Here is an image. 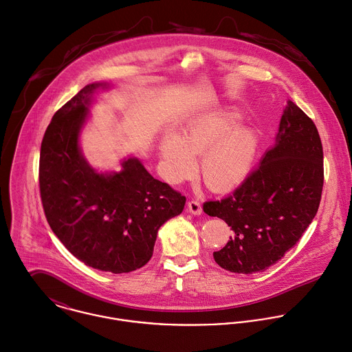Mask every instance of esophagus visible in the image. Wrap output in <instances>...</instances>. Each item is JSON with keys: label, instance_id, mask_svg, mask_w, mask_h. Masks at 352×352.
Segmentation results:
<instances>
[{"label": "esophagus", "instance_id": "esophagus-1", "mask_svg": "<svg viewBox=\"0 0 352 352\" xmlns=\"http://www.w3.org/2000/svg\"><path fill=\"white\" fill-rule=\"evenodd\" d=\"M187 210H188L191 214L199 216V214L202 213V206H201V204H199L198 201L191 199V201H188V204H187Z\"/></svg>", "mask_w": 352, "mask_h": 352}]
</instances>
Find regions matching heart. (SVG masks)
Wrapping results in <instances>:
<instances>
[{"instance_id":"1","label":"heart","mask_w":352,"mask_h":352,"mask_svg":"<svg viewBox=\"0 0 352 352\" xmlns=\"http://www.w3.org/2000/svg\"><path fill=\"white\" fill-rule=\"evenodd\" d=\"M234 113H216L186 124L179 135L161 142L162 169L166 179L179 183L195 173L194 155L201 154V175L213 191H228L248 175L258 147L255 132L236 125Z\"/></svg>"}]
</instances>
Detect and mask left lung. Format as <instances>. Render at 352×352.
<instances>
[{
    "instance_id": "left-lung-1",
    "label": "left lung",
    "mask_w": 352,
    "mask_h": 352,
    "mask_svg": "<svg viewBox=\"0 0 352 352\" xmlns=\"http://www.w3.org/2000/svg\"><path fill=\"white\" fill-rule=\"evenodd\" d=\"M324 187L318 129L287 101L276 143L231 195L208 201L204 212L224 220L234 234L214 261L226 270L251 274L280 261L317 214Z\"/></svg>"
}]
</instances>
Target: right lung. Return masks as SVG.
I'll list each match as a JSON object with an SVG mask.
<instances>
[{"label": "right lung", "mask_w": 352, "mask_h": 352, "mask_svg": "<svg viewBox=\"0 0 352 352\" xmlns=\"http://www.w3.org/2000/svg\"><path fill=\"white\" fill-rule=\"evenodd\" d=\"M82 89L52 118L41 144L39 192L46 220L60 241L86 265L111 273L144 266L160 227L179 216L186 197L154 179L136 158L100 175L83 158L78 138L91 94Z\"/></svg>", "instance_id": "1"}]
</instances>
